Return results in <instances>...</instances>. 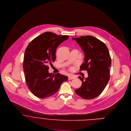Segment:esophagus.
Returning a JSON list of instances; mask_svg holds the SVG:
<instances>
[{
  "instance_id": "obj_1",
  "label": "esophagus",
  "mask_w": 131,
  "mask_h": 131,
  "mask_svg": "<svg viewBox=\"0 0 131 131\" xmlns=\"http://www.w3.org/2000/svg\"><path fill=\"white\" fill-rule=\"evenodd\" d=\"M75 78V77H74L73 75H69V80H72V79H74Z\"/></svg>"
}]
</instances>
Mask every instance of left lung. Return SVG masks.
<instances>
[{"label":"left lung","mask_w":131,"mask_h":131,"mask_svg":"<svg viewBox=\"0 0 131 131\" xmlns=\"http://www.w3.org/2000/svg\"><path fill=\"white\" fill-rule=\"evenodd\" d=\"M72 39L81 46L85 54V62L80 70L87 71L88 75L85 80L78 77L82 84L75 92L84 99H93L102 93L110 80L112 61L108 49L103 42L92 36Z\"/></svg>","instance_id":"8db88e82"}]
</instances>
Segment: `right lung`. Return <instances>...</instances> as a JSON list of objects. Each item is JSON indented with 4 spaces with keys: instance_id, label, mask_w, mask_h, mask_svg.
I'll use <instances>...</instances> for the list:
<instances>
[{
    "instance_id": "right-lung-1",
    "label": "right lung",
    "mask_w": 131,
    "mask_h": 131,
    "mask_svg": "<svg viewBox=\"0 0 131 131\" xmlns=\"http://www.w3.org/2000/svg\"><path fill=\"white\" fill-rule=\"evenodd\" d=\"M69 37L47 32L35 38L27 47L23 63L25 80L31 92L38 98L53 95L68 80L67 76L49 73L48 66L56 60L57 46Z\"/></svg>"
}]
</instances>
